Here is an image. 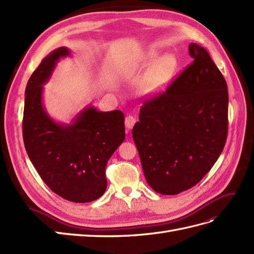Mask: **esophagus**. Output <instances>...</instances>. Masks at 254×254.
<instances>
[{
    "mask_svg": "<svg viewBox=\"0 0 254 254\" xmlns=\"http://www.w3.org/2000/svg\"><path fill=\"white\" fill-rule=\"evenodd\" d=\"M135 122H136V119L134 118L133 116H127V117H126L125 125H126V127H127V131H129V129H131V128L134 127Z\"/></svg>",
    "mask_w": 254,
    "mask_h": 254,
    "instance_id": "obj_1",
    "label": "esophagus"
}]
</instances>
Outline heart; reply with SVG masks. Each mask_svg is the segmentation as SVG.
I'll return each mask as SVG.
<instances>
[{
  "label": "heart",
  "mask_w": 254,
  "mask_h": 254,
  "mask_svg": "<svg viewBox=\"0 0 254 254\" xmlns=\"http://www.w3.org/2000/svg\"><path fill=\"white\" fill-rule=\"evenodd\" d=\"M153 63L140 86V92L146 97H155L165 92L178 67L177 58L174 54H165L159 58L157 53H149L142 59L144 66H150Z\"/></svg>",
  "instance_id": "1"
}]
</instances>
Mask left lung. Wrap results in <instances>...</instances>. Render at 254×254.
Instances as JSON below:
<instances>
[{"label": "left lung", "mask_w": 254, "mask_h": 254, "mask_svg": "<svg viewBox=\"0 0 254 254\" xmlns=\"http://www.w3.org/2000/svg\"><path fill=\"white\" fill-rule=\"evenodd\" d=\"M194 61L164 93L146 101L133 139L148 185L175 195L201 180L222 152L229 93L207 50L189 45Z\"/></svg>", "instance_id": "1"}]
</instances>
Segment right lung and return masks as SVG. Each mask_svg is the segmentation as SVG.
Returning a JSON list of instances; mask_svg holds the SVG:
<instances>
[{
	"label": "right lung",
	"instance_id": "add662e5",
	"mask_svg": "<svg viewBox=\"0 0 254 254\" xmlns=\"http://www.w3.org/2000/svg\"><path fill=\"white\" fill-rule=\"evenodd\" d=\"M71 56L60 47L44 58L25 88L22 133L32 164L51 190L74 203H90L105 193L106 164L125 141L121 110L84 107L70 123L51 118L43 102L44 84L57 63Z\"/></svg>",
	"mask_w": 254,
	"mask_h": 254
}]
</instances>
